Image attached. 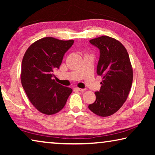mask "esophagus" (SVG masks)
<instances>
[{
  "mask_svg": "<svg viewBox=\"0 0 155 155\" xmlns=\"http://www.w3.org/2000/svg\"><path fill=\"white\" fill-rule=\"evenodd\" d=\"M77 90L78 91H85L86 90L85 89H81V88H78V87H77Z\"/></svg>",
  "mask_w": 155,
  "mask_h": 155,
  "instance_id": "1",
  "label": "esophagus"
}]
</instances>
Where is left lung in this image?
<instances>
[{
    "label": "left lung",
    "instance_id": "8db88e82",
    "mask_svg": "<svg viewBox=\"0 0 155 155\" xmlns=\"http://www.w3.org/2000/svg\"><path fill=\"white\" fill-rule=\"evenodd\" d=\"M100 50L97 74L103 77L96 101L89 104L91 111L101 117L117 112L128 98L133 83V68L125 47L118 40L103 35L90 40Z\"/></svg>",
    "mask_w": 155,
    "mask_h": 155
}]
</instances>
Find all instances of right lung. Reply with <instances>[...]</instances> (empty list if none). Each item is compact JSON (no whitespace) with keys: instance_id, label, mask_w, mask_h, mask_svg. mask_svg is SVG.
<instances>
[{"instance_id":"1","label":"right lung","mask_w":155,"mask_h":155,"mask_svg":"<svg viewBox=\"0 0 155 155\" xmlns=\"http://www.w3.org/2000/svg\"><path fill=\"white\" fill-rule=\"evenodd\" d=\"M74 40L48 37L35 41L26 51L22 61L21 83L28 98L39 111L53 115L64 108L72 90L52 79L63 57Z\"/></svg>"}]
</instances>
